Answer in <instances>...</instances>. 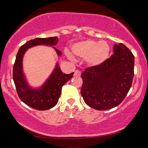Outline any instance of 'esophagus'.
<instances>
[{
  "label": "esophagus",
  "instance_id": "obj_1",
  "mask_svg": "<svg viewBox=\"0 0 148 148\" xmlns=\"http://www.w3.org/2000/svg\"><path fill=\"white\" fill-rule=\"evenodd\" d=\"M81 72H80L79 71H76L74 72V76H76V77H79L80 76H81Z\"/></svg>",
  "mask_w": 148,
  "mask_h": 148
}]
</instances>
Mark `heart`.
<instances>
[{
	"instance_id": "1",
	"label": "heart",
	"mask_w": 148,
	"mask_h": 148,
	"mask_svg": "<svg viewBox=\"0 0 148 148\" xmlns=\"http://www.w3.org/2000/svg\"><path fill=\"white\" fill-rule=\"evenodd\" d=\"M74 55L85 59L87 64L91 66H101L109 58L111 48L106 41H95L93 40L76 42L72 46ZM66 56L70 59H74L71 53L66 50Z\"/></svg>"
}]
</instances>
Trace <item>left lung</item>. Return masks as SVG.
I'll use <instances>...</instances> for the list:
<instances>
[{
  "instance_id": "1",
  "label": "left lung",
  "mask_w": 148,
  "mask_h": 148,
  "mask_svg": "<svg viewBox=\"0 0 148 148\" xmlns=\"http://www.w3.org/2000/svg\"><path fill=\"white\" fill-rule=\"evenodd\" d=\"M134 57L121 43L115 44L114 54L99 66L86 69L81 76V94L89 106L110 110L123 101L132 86Z\"/></svg>"
}]
</instances>
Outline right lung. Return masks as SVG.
<instances>
[{
	"label": "right lung",
	"mask_w": 148,
	"mask_h": 148,
	"mask_svg": "<svg viewBox=\"0 0 148 148\" xmlns=\"http://www.w3.org/2000/svg\"><path fill=\"white\" fill-rule=\"evenodd\" d=\"M57 42V36L36 38L26 42L20 47L17 52L14 65L13 79L20 99L32 108L46 110L56 106L61 96L62 87L74 75V72L70 74L63 73L57 62L53 71L41 86L33 87L29 83L23 65V57L27 50L37 46H47L53 48L57 56L61 57V51L53 47Z\"/></svg>",
	"instance_id": "obj_1"
}]
</instances>
